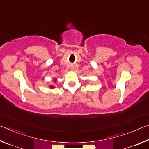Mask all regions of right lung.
<instances>
[{
    "label": "right lung",
    "instance_id": "add662e5",
    "mask_svg": "<svg viewBox=\"0 0 149 149\" xmlns=\"http://www.w3.org/2000/svg\"><path fill=\"white\" fill-rule=\"evenodd\" d=\"M57 82V79H54V82ZM49 87L50 88V89H54V88H55V86H54L53 85H50Z\"/></svg>",
    "mask_w": 149,
    "mask_h": 149
}]
</instances>
